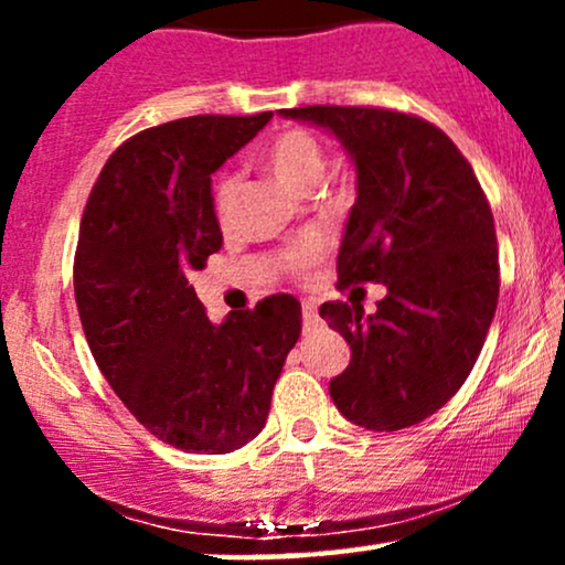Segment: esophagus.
I'll return each mask as SVG.
<instances>
[{
    "label": "esophagus",
    "mask_w": 565,
    "mask_h": 565,
    "mask_svg": "<svg viewBox=\"0 0 565 565\" xmlns=\"http://www.w3.org/2000/svg\"><path fill=\"white\" fill-rule=\"evenodd\" d=\"M302 323H305V329H313L316 323H319V313H316V302L313 300L302 302Z\"/></svg>",
    "instance_id": "34e87169"
}]
</instances>
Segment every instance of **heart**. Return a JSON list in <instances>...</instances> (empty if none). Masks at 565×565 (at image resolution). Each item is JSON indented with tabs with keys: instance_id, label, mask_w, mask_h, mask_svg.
Wrapping results in <instances>:
<instances>
[{
	"instance_id": "b5f03b06",
	"label": "heart",
	"mask_w": 565,
	"mask_h": 565,
	"mask_svg": "<svg viewBox=\"0 0 565 565\" xmlns=\"http://www.w3.org/2000/svg\"><path fill=\"white\" fill-rule=\"evenodd\" d=\"M265 164L274 172V178L281 185L291 188V191H310L316 183H319L323 164H327V157H323V146L319 138H313L305 129H287V132L276 135L274 142L265 151ZM233 193H236V174L223 172L215 183V212L220 217L228 215ZM321 255V242L310 238L297 246L295 252L287 257V265L291 270H300L305 265H310L316 257Z\"/></svg>"
}]
</instances>
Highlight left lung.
<instances>
[{
	"mask_svg": "<svg viewBox=\"0 0 565 565\" xmlns=\"http://www.w3.org/2000/svg\"><path fill=\"white\" fill-rule=\"evenodd\" d=\"M329 129L355 164V196L337 255L342 284H385L377 313L323 302L350 345L329 382L342 417L401 430L436 414L476 366L499 297L494 215L449 135L412 114L364 106L284 108Z\"/></svg>",
	"mask_w": 565,
	"mask_h": 565,
	"instance_id": "1",
	"label": "left lung"
}]
</instances>
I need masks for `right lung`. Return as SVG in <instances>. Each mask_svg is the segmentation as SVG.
I'll list each match as a JSON object with an SVG mask.
<instances>
[{
	"instance_id": "right-lung-1",
	"label": "right lung",
	"mask_w": 565,
	"mask_h": 565,
	"mask_svg": "<svg viewBox=\"0 0 565 565\" xmlns=\"http://www.w3.org/2000/svg\"><path fill=\"white\" fill-rule=\"evenodd\" d=\"M270 116L204 114L142 129L111 153L84 206L74 257L84 337L135 419L174 449L249 444L300 337L291 295L217 327L188 284L223 246L212 172Z\"/></svg>"
}]
</instances>
